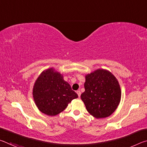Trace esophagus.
<instances>
[{
    "label": "esophagus",
    "mask_w": 147,
    "mask_h": 147,
    "mask_svg": "<svg viewBox=\"0 0 147 147\" xmlns=\"http://www.w3.org/2000/svg\"><path fill=\"white\" fill-rule=\"evenodd\" d=\"M76 93L78 94V97H79V98L80 97V95H81V92H80V91H76Z\"/></svg>",
    "instance_id": "esophagus-1"
}]
</instances>
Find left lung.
Listing matches in <instances>:
<instances>
[{"label": "left lung", "instance_id": "8db88e82", "mask_svg": "<svg viewBox=\"0 0 147 147\" xmlns=\"http://www.w3.org/2000/svg\"><path fill=\"white\" fill-rule=\"evenodd\" d=\"M84 88L81 98L94 117L105 118L115 111L121 101V91L118 80L111 72L99 69L88 74Z\"/></svg>", "mask_w": 147, "mask_h": 147}]
</instances>
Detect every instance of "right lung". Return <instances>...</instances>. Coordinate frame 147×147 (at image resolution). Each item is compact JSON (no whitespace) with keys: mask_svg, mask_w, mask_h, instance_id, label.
<instances>
[{"mask_svg":"<svg viewBox=\"0 0 147 147\" xmlns=\"http://www.w3.org/2000/svg\"><path fill=\"white\" fill-rule=\"evenodd\" d=\"M32 94L39 110L49 116L61 113L78 97L63 75L53 68L42 72L34 84Z\"/></svg>","mask_w":147,"mask_h":147,"instance_id":"right-lung-1","label":"right lung"}]
</instances>
